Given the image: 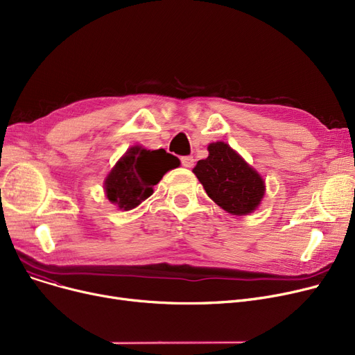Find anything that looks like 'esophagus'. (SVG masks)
I'll return each instance as SVG.
<instances>
[{
  "instance_id": "1",
  "label": "esophagus",
  "mask_w": 355,
  "mask_h": 355,
  "mask_svg": "<svg viewBox=\"0 0 355 355\" xmlns=\"http://www.w3.org/2000/svg\"><path fill=\"white\" fill-rule=\"evenodd\" d=\"M194 157L191 155H187V157H181V164L185 166V168H191L194 165Z\"/></svg>"
}]
</instances>
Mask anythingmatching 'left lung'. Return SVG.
<instances>
[{
    "mask_svg": "<svg viewBox=\"0 0 355 355\" xmlns=\"http://www.w3.org/2000/svg\"><path fill=\"white\" fill-rule=\"evenodd\" d=\"M207 149L209 157L193 170L207 196L230 214L254 211L265 196L263 178L230 145L213 142Z\"/></svg>",
    "mask_w": 355,
    "mask_h": 355,
    "instance_id": "left-lung-1",
    "label": "left lung"
}]
</instances>
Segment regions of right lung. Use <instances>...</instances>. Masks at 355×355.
<instances>
[{"label": "right lung", "mask_w": 355, "mask_h": 355, "mask_svg": "<svg viewBox=\"0 0 355 355\" xmlns=\"http://www.w3.org/2000/svg\"><path fill=\"white\" fill-rule=\"evenodd\" d=\"M180 166V159L165 149H151L135 145L112 168L105 180V193L110 202L121 210H132L154 193L166 171Z\"/></svg>", "instance_id": "add662e5"}]
</instances>
